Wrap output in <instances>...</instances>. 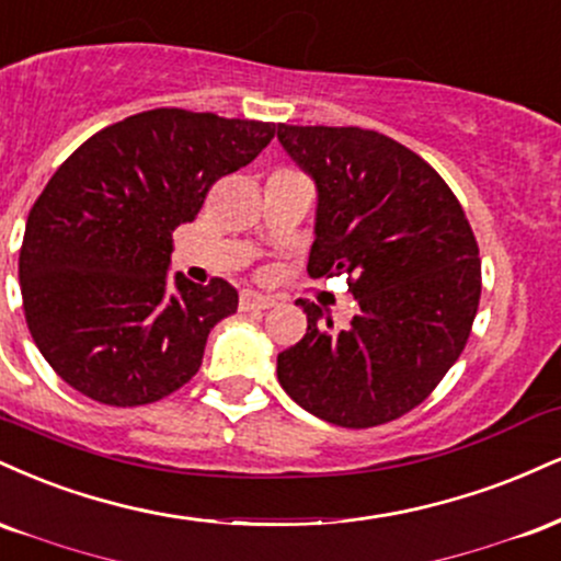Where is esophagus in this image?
Listing matches in <instances>:
<instances>
[{
	"instance_id": "1",
	"label": "esophagus",
	"mask_w": 561,
	"mask_h": 561,
	"mask_svg": "<svg viewBox=\"0 0 561 561\" xmlns=\"http://www.w3.org/2000/svg\"><path fill=\"white\" fill-rule=\"evenodd\" d=\"M239 307H241V312H262V309L275 307V299L273 296L256 294V291H243L239 299Z\"/></svg>"
}]
</instances>
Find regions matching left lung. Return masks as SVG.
<instances>
[{
	"label": "left lung",
	"mask_w": 561,
	"mask_h": 561,
	"mask_svg": "<svg viewBox=\"0 0 561 561\" xmlns=\"http://www.w3.org/2000/svg\"><path fill=\"white\" fill-rule=\"evenodd\" d=\"M318 188L309 275H348L359 312L333 328L299 299L307 333L278 354L283 391L341 427L391 423L440 383L470 339L478 243L462 204L423 157L365 128L278 125Z\"/></svg>",
	"instance_id": "1"
}]
</instances>
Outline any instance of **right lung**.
<instances>
[{
	"label": "right lung",
	"instance_id": "add662e5",
	"mask_svg": "<svg viewBox=\"0 0 561 561\" xmlns=\"http://www.w3.org/2000/svg\"><path fill=\"white\" fill-rule=\"evenodd\" d=\"M273 136V123L162 107L99 130L59 164L25 222L20 291L33 341L65 383L138 407L194 378L239 291L181 273L170 283L173 230Z\"/></svg>",
	"mask_w": 561,
	"mask_h": 561
}]
</instances>
